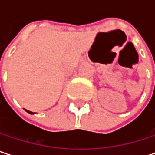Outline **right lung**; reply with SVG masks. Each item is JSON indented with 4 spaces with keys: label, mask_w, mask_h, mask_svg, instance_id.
<instances>
[{
    "label": "right lung",
    "mask_w": 155,
    "mask_h": 155,
    "mask_svg": "<svg viewBox=\"0 0 155 155\" xmlns=\"http://www.w3.org/2000/svg\"><path fill=\"white\" fill-rule=\"evenodd\" d=\"M26 111H27V112H28L29 114H33V112H31V111H28V110H26Z\"/></svg>",
    "instance_id": "obj_1"
}]
</instances>
